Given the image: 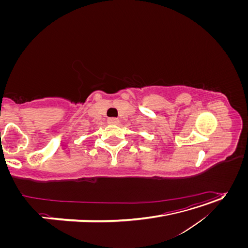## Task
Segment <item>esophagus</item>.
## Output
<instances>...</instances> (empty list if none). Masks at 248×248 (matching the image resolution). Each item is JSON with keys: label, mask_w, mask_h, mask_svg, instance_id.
<instances>
[{"label": "esophagus", "mask_w": 248, "mask_h": 248, "mask_svg": "<svg viewBox=\"0 0 248 248\" xmlns=\"http://www.w3.org/2000/svg\"><path fill=\"white\" fill-rule=\"evenodd\" d=\"M108 124L117 125V124H119V119H117V118H109V119L108 120Z\"/></svg>", "instance_id": "obj_1"}]
</instances>
